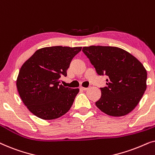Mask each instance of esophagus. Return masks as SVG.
<instances>
[{
    "instance_id": "1",
    "label": "esophagus",
    "mask_w": 155,
    "mask_h": 155,
    "mask_svg": "<svg viewBox=\"0 0 155 155\" xmlns=\"http://www.w3.org/2000/svg\"><path fill=\"white\" fill-rule=\"evenodd\" d=\"M80 89H81L82 90H84V91H85V90H87L88 88H87V87H80Z\"/></svg>"
}]
</instances>
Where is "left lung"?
<instances>
[{"mask_svg":"<svg viewBox=\"0 0 155 155\" xmlns=\"http://www.w3.org/2000/svg\"><path fill=\"white\" fill-rule=\"evenodd\" d=\"M99 75L107 76L96 106L111 116H123L133 111L147 88V71L137 59L122 48L90 46L82 48Z\"/></svg>","mask_w":155,"mask_h":155,"instance_id":"8db88e82","label":"left lung"}]
</instances>
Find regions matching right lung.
<instances>
[{"label":"right lung","mask_w":155,"mask_h":155,"mask_svg":"<svg viewBox=\"0 0 155 155\" xmlns=\"http://www.w3.org/2000/svg\"><path fill=\"white\" fill-rule=\"evenodd\" d=\"M82 47L51 46L36 51L22 65L16 85L24 104L34 115L53 120L71 109L79 89L65 87L61 78L66 77L73 57Z\"/></svg>","instance_id":"1"}]
</instances>
